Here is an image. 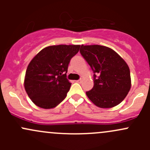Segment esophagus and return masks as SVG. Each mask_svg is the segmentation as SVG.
Returning <instances> with one entry per match:
<instances>
[{
	"label": "esophagus",
	"mask_w": 150,
	"mask_h": 150,
	"mask_svg": "<svg viewBox=\"0 0 150 150\" xmlns=\"http://www.w3.org/2000/svg\"><path fill=\"white\" fill-rule=\"evenodd\" d=\"M81 81H82V79H81H81H79V80H78V81H76V82L77 83H80V82H81Z\"/></svg>",
	"instance_id": "esophagus-1"
}]
</instances>
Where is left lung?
Here are the masks:
<instances>
[{
  "instance_id": "left-lung-1",
  "label": "left lung",
  "mask_w": 150,
  "mask_h": 150,
  "mask_svg": "<svg viewBox=\"0 0 150 150\" xmlns=\"http://www.w3.org/2000/svg\"><path fill=\"white\" fill-rule=\"evenodd\" d=\"M81 55L93 71V87L86 92L88 99L100 108L115 107L123 100L131 86L128 64L109 47L82 45Z\"/></svg>"
}]
</instances>
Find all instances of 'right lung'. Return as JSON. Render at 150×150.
<instances>
[{
  "instance_id": "right-lung-1",
  "label": "right lung",
  "mask_w": 150,
  "mask_h": 150,
  "mask_svg": "<svg viewBox=\"0 0 150 150\" xmlns=\"http://www.w3.org/2000/svg\"><path fill=\"white\" fill-rule=\"evenodd\" d=\"M80 47V45L50 46L42 49L31 60L24 85L35 105L51 109L65 99L71 86L67 79L68 65Z\"/></svg>"
}]
</instances>
